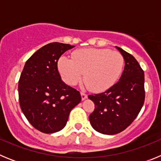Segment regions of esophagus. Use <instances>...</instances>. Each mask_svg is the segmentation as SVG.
<instances>
[{
  "mask_svg": "<svg viewBox=\"0 0 161 161\" xmlns=\"http://www.w3.org/2000/svg\"><path fill=\"white\" fill-rule=\"evenodd\" d=\"M80 95H81V99H82V101L85 100V99H86V98L88 97V95L86 94V93H83V92H81V93H80Z\"/></svg>",
  "mask_w": 161,
  "mask_h": 161,
  "instance_id": "esophagus-1",
  "label": "esophagus"
}]
</instances>
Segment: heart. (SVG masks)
<instances>
[{"label": "heart", "instance_id": "heart-1", "mask_svg": "<svg viewBox=\"0 0 161 161\" xmlns=\"http://www.w3.org/2000/svg\"><path fill=\"white\" fill-rule=\"evenodd\" d=\"M72 57L62 55L58 60V70L64 81L75 85L84 75L85 85L94 92L111 88L119 79L124 67L123 55L109 49L77 50Z\"/></svg>", "mask_w": 161, "mask_h": 161}]
</instances>
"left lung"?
Returning a JSON list of instances; mask_svg holds the SVG:
<instances>
[{
	"mask_svg": "<svg viewBox=\"0 0 161 161\" xmlns=\"http://www.w3.org/2000/svg\"><path fill=\"white\" fill-rule=\"evenodd\" d=\"M124 59L119 81L104 93L89 95L94 111L89 115L93 128L104 135L123 131L135 120L144 102V72L133 55L116 47Z\"/></svg>",
	"mask_w": 161,
	"mask_h": 161,
	"instance_id": "1",
	"label": "left lung"
}]
</instances>
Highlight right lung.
<instances>
[{"instance_id": "1", "label": "right lung", "mask_w": 161, "mask_h": 161, "mask_svg": "<svg viewBox=\"0 0 161 161\" xmlns=\"http://www.w3.org/2000/svg\"><path fill=\"white\" fill-rule=\"evenodd\" d=\"M74 46L51 42L31 55L19 82L20 106L25 118L42 133H55L66 126L71 110L81 101L79 91L61 80L58 60Z\"/></svg>"}]
</instances>
